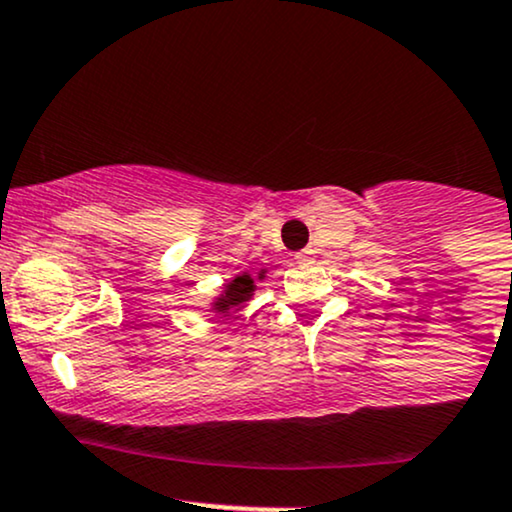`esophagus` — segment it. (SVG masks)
Wrapping results in <instances>:
<instances>
[{
  "label": "esophagus",
  "mask_w": 512,
  "mask_h": 512,
  "mask_svg": "<svg viewBox=\"0 0 512 512\" xmlns=\"http://www.w3.org/2000/svg\"><path fill=\"white\" fill-rule=\"evenodd\" d=\"M308 257H311V250H301V252H296V260H299V262H306Z\"/></svg>",
  "instance_id": "1"
}]
</instances>
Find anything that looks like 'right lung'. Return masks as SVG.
Listing matches in <instances>:
<instances>
[{
    "label": "right lung",
    "instance_id": "add662e5",
    "mask_svg": "<svg viewBox=\"0 0 512 512\" xmlns=\"http://www.w3.org/2000/svg\"><path fill=\"white\" fill-rule=\"evenodd\" d=\"M262 277H265V272L260 274V279ZM252 291H255V282H252L250 274H240V277H235L233 282L226 284V291H223V294L216 299V303H213V311L228 313L230 308L240 306V303L250 299Z\"/></svg>",
    "mask_w": 512,
    "mask_h": 512
}]
</instances>
